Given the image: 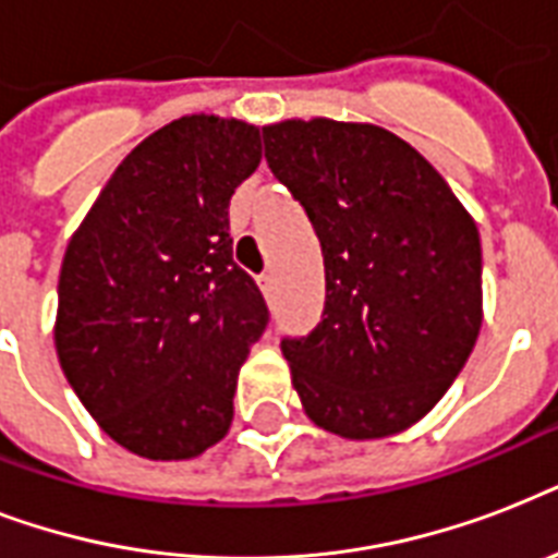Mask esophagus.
Returning <instances> with one entry per match:
<instances>
[{
    "label": "esophagus",
    "mask_w": 558,
    "mask_h": 558,
    "mask_svg": "<svg viewBox=\"0 0 558 558\" xmlns=\"http://www.w3.org/2000/svg\"><path fill=\"white\" fill-rule=\"evenodd\" d=\"M257 283H260L263 295H271V292H275V275H271V271H263L260 278H257Z\"/></svg>",
    "instance_id": "1"
}]
</instances>
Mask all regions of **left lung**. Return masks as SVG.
Here are the masks:
<instances>
[{
	"label": "left lung",
	"mask_w": 558,
	"mask_h": 558,
	"mask_svg": "<svg viewBox=\"0 0 558 558\" xmlns=\"http://www.w3.org/2000/svg\"><path fill=\"white\" fill-rule=\"evenodd\" d=\"M263 144L324 254L322 324L280 341L301 405L344 440L405 432L458 379L481 332L475 219L376 124L289 118L263 126Z\"/></svg>",
	"instance_id": "obj_1"
}]
</instances>
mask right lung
<instances>
[{"mask_svg":"<svg viewBox=\"0 0 558 558\" xmlns=\"http://www.w3.org/2000/svg\"><path fill=\"white\" fill-rule=\"evenodd\" d=\"M260 156L254 124L177 118L118 165L69 240L57 359L138 458H196L228 434L236 373L269 324L228 234L231 193Z\"/></svg>","mask_w":558,"mask_h":558,"instance_id":"obj_1","label":"right lung"}]
</instances>
